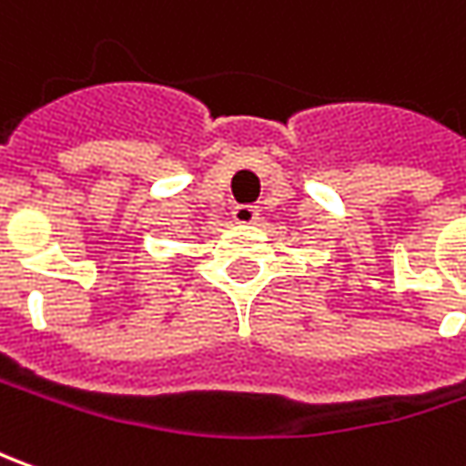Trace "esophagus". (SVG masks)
I'll list each match as a JSON object with an SVG mask.
<instances>
[{
	"mask_svg": "<svg viewBox=\"0 0 466 466\" xmlns=\"http://www.w3.org/2000/svg\"><path fill=\"white\" fill-rule=\"evenodd\" d=\"M258 208L255 206H234L232 211V218L237 221V224H242V227H248V224H255L258 221Z\"/></svg>",
	"mask_w": 466,
	"mask_h": 466,
	"instance_id": "obj_1",
	"label": "esophagus"
}]
</instances>
